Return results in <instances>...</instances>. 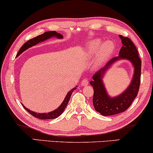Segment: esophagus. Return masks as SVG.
<instances>
[{"label":"esophagus","mask_w":153,"mask_h":153,"mask_svg":"<svg viewBox=\"0 0 153 153\" xmlns=\"http://www.w3.org/2000/svg\"><path fill=\"white\" fill-rule=\"evenodd\" d=\"M88 85V81L87 79H83V80L81 81V85L82 86H85V85Z\"/></svg>","instance_id":"34e87169"}]
</instances>
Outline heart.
<instances>
[{
    "label": "heart",
    "instance_id": "heart-1",
    "mask_svg": "<svg viewBox=\"0 0 153 153\" xmlns=\"http://www.w3.org/2000/svg\"><path fill=\"white\" fill-rule=\"evenodd\" d=\"M114 50L115 44L113 41L108 40L102 43V39H95L87 46L85 52L90 57L95 55V64L100 66L111 56Z\"/></svg>",
    "mask_w": 153,
    "mask_h": 153
}]
</instances>
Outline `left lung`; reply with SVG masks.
Masks as SVG:
<instances>
[{
	"label": "left lung",
	"instance_id": "1",
	"mask_svg": "<svg viewBox=\"0 0 153 153\" xmlns=\"http://www.w3.org/2000/svg\"><path fill=\"white\" fill-rule=\"evenodd\" d=\"M122 42V47L119 56L111 59L103 68L97 71L90 81L93 88V103L96 111L104 116H113L124 112L132 103L137 96L141 81V60L139 57L135 45L128 37L119 35ZM127 59L131 62L134 68V74L128 87L120 95L111 97L108 93L103 79L111 66L119 60Z\"/></svg>",
	"mask_w": 153,
	"mask_h": 153
}]
</instances>
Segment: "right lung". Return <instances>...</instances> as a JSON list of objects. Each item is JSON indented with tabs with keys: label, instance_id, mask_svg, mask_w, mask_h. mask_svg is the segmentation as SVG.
<instances>
[{
	"label": "right lung",
	"instance_id": "add662e5",
	"mask_svg": "<svg viewBox=\"0 0 153 153\" xmlns=\"http://www.w3.org/2000/svg\"><path fill=\"white\" fill-rule=\"evenodd\" d=\"M53 37H56L57 39H62L63 38V36L60 33H58L56 31H48V32H46L43 34H42L40 35H38V36L34 37V38L30 39L28 42H26V43L24 44V45L21 47V49L19 51L18 53H17V56L21 55L23 52L26 51L29 48L33 47V46H35L37 44L42 42L46 41L47 39H49L50 38H53ZM76 87L73 88L72 89H71L70 91L68 92V94H67L65 97L63 101H62V104L58 106L57 108H56L55 110L52 111L48 112V113H37L35 111H33L30 109H28V108H26L24 104H22L23 106H24L25 109H26L27 111H28L29 114L32 115L35 118H39V119H42V120H47V119H55L56 118H58V116H60L61 115L63 111H65V108H66L67 105H68L69 100L70 99L71 95H72V92L74 91V90L76 89Z\"/></svg>",
	"mask_w": 153,
	"mask_h": 153
}]
</instances>
